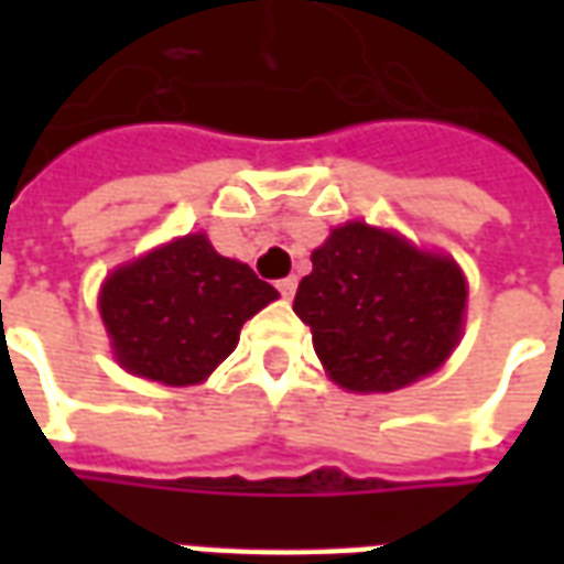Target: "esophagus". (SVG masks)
<instances>
[{
	"instance_id": "esophagus-1",
	"label": "esophagus",
	"mask_w": 564,
	"mask_h": 564,
	"mask_svg": "<svg viewBox=\"0 0 564 564\" xmlns=\"http://www.w3.org/2000/svg\"><path fill=\"white\" fill-rule=\"evenodd\" d=\"M295 286H299V281H295V274H290V278H283V281H278V290H281L283 299H293Z\"/></svg>"
}]
</instances>
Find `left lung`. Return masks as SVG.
Wrapping results in <instances>:
<instances>
[{
  "label": "left lung",
  "mask_w": 564,
  "mask_h": 564,
  "mask_svg": "<svg viewBox=\"0 0 564 564\" xmlns=\"http://www.w3.org/2000/svg\"><path fill=\"white\" fill-rule=\"evenodd\" d=\"M311 262L293 311L311 326L314 350L338 387L392 392L444 366L468 295L453 259L347 223L332 229Z\"/></svg>",
  "instance_id": "1"
}]
</instances>
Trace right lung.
I'll return each instance as SVG.
<instances>
[{
	"instance_id": "obj_1",
	"label": "right lung",
	"mask_w": 564,
	"mask_h": 564,
	"mask_svg": "<svg viewBox=\"0 0 564 564\" xmlns=\"http://www.w3.org/2000/svg\"><path fill=\"white\" fill-rule=\"evenodd\" d=\"M278 299L250 265L184 235L102 286L99 311L120 366L165 387L202 383L232 354L241 326Z\"/></svg>"
}]
</instances>
